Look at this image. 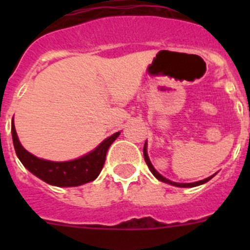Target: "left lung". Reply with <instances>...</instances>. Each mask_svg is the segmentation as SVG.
Returning a JSON list of instances; mask_svg holds the SVG:
<instances>
[{"mask_svg": "<svg viewBox=\"0 0 250 250\" xmlns=\"http://www.w3.org/2000/svg\"><path fill=\"white\" fill-rule=\"evenodd\" d=\"M146 146H147L146 141H145V145H144V159H145V161H146L147 167H149V169H150V171H151V173H152V175L155 176V178L158 179V180H160V182H164V183H167V184L174 185V187H178V188H194V187H198V185L205 184V183L209 182V180H210V179L213 178V176H215L216 173L213 174V175H211V176H209V178L203 179V180H199V182H195V183H175V182H171V180H169V179L164 178V176L161 175V174H159L158 171H156V170H155V167H152L151 161H150V159H149V155H147Z\"/></svg>", "mask_w": 250, "mask_h": 250, "instance_id": "1", "label": "left lung"}]
</instances>
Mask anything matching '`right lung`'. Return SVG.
I'll return each mask as SVG.
<instances>
[{
	"mask_svg": "<svg viewBox=\"0 0 250 250\" xmlns=\"http://www.w3.org/2000/svg\"><path fill=\"white\" fill-rule=\"evenodd\" d=\"M11 132H12L15 151L23 167L47 184L62 188L79 187L86 183L94 182L103 170L106 152L109 150L110 145L120 135V131L115 132L111 136L106 138L92 151L75 160L51 161L37 158L22 146L15 129L13 119L11 123Z\"/></svg>",
	"mask_w": 250,
	"mask_h": 250,
	"instance_id": "obj_1",
	"label": "right lung"
}]
</instances>
